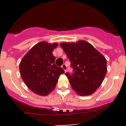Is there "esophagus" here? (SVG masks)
<instances>
[{
	"instance_id": "34e87169",
	"label": "esophagus",
	"mask_w": 126,
	"mask_h": 126,
	"mask_svg": "<svg viewBox=\"0 0 126 126\" xmlns=\"http://www.w3.org/2000/svg\"><path fill=\"white\" fill-rule=\"evenodd\" d=\"M62 67L63 68V70H64V72H66V69H67V67H66V64H63V65H62Z\"/></svg>"
}]
</instances>
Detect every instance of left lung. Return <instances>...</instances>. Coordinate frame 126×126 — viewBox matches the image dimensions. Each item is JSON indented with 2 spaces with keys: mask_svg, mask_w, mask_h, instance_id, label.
<instances>
[{
  "mask_svg": "<svg viewBox=\"0 0 126 126\" xmlns=\"http://www.w3.org/2000/svg\"><path fill=\"white\" fill-rule=\"evenodd\" d=\"M60 46L67 54L73 75L66 73L73 90L80 96L92 94L99 87L107 72V60L88 42L62 43Z\"/></svg>",
  "mask_w": 126,
  "mask_h": 126,
  "instance_id": "8db88e82",
  "label": "left lung"
}]
</instances>
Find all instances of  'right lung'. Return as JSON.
Instances as JSON below:
<instances>
[{"instance_id": "right-lung-1", "label": "right lung", "mask_w": 126, "mask_h": 126, "mask_svg": "<svg viewBox=\"0 0 126 126\" xmlns=\"http://www.w3.org/2000/svg\"><path fill=\"white\" fill-rule=\"evenodd\" d=\"M58 43H37L24 56L19 63L21 76L25 84L36 94L47 96L54 89L59 77L64 73L55 64L53 51Z\"/></svg>"}]
</instances>
